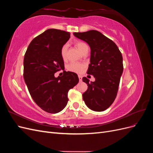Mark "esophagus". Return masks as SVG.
Here are the masks:
<instances>
[{
  "mask_svg": "<svg viewBox=\"0 0 153 153\" xmlns=\"http://www.w3.org/2000/svg\"><path fill=\"white\" fill-rule=\"evenodd\" d=\"M78 78H79L80 82H82V76L80 75H78Z\"/></svg>",
  "mask_w": 153,
  "mask_h": 153,
  "instance_id": "esophagus-1",
  "label": "esophagus"
}]
</instances>
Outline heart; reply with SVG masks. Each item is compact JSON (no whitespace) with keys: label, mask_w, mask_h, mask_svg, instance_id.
<instances>
[{"label":"heart","mask_w":153,"mask_h":153,"mask_svg":"<svg viewBox=\"0 0 153 153\" xmlns=\"http://www.w3.org/2000/svg\"><path fill=\"white\" fill-rule=\"evenodd\" d=\"M75 47L78 48V50L80 51L81 53L84 52V50L88 48L87 45L83 42V41H77L75 43ZM67 50H68V47L67 45H64L63 47L61 48V55L62 59L65 61L67 58ZM85 68V66L83 64L81 63H78V62H71L69 64H68L67 66L68 70L72 71V72H75V73H81Z\"/></svg>","instance_id":"heart-1"}]
</instances>
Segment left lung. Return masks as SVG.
<instances>
[{
	"label": "left lung",
	"instance_id": "1",
	"mask_svg": "<svg viewBox=\"0 0 153 153\" xmlns=\"http://www.w3.org/2000/svg\"><path fill=\"white\" fill-rule=\"evenodd\" d=\"M74 35L89 45L91 63L87 73L95 78L94 82H89L87 78L83 77L88 86L83 100L90 109L104 111L117 96L123 71L122 54L112 40L98 30L74 32Z\"/></svg>",
	"mask_w": 153,
	"mask_h": 153
}]
</instances>
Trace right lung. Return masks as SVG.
<instances>
[{
  "label": "right lung",
  "instance_id": "right-lung-1",
  "mask_svg": "<svg viewBox=\"0 0 153 153\" xmlns=\"http://www.w3.org/2000/svg\"><path fill=\"white\" fill-rule=\"evenodd\" d=\"M70 38L64 30L50 29L32 40L24 59V78L34 102L45 112L56 114L66 106L69 89L79 82L75 73L63 71V75L54 74L64 68L61 50Z\"/></svg>",
  "mask_w": 153,
  "mask_h": 153
}]
</instances>
